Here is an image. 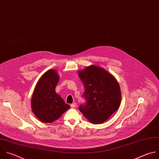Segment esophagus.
<instances>
[{
    "instance_id": "1",
    "label": "esophagus",
    "mask_w": 159,
    "mask_h": 159,
    "mask_svg": "<svg viewBox=\"0 0 159 159\" xmlns=\"http://www.w3.org/2000/svg\"><path fill=\"white\" fill-rule=\"evenodd\" d=\"M76 106V103L74 102V103H72L71 105H70V107H72V108H74V107H75Z\"/></svg>"
}]
</instances>
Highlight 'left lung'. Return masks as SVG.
I'll use <instances>...</instances> for the list:
<instances>
[{
    "label": "left lung",
    "mask_w": 159,
    "mask_h": 159,
    "mask_svg": "<svg viewBox=\"0 0 159 159\" xmlns=\"http://www.w3.org/2000/svg\"><path fill=\"white\" fill-rule=\"evenodd\" d=\"M85 91L87 103L79 111L92 124L106 121L119 108L121 102L120 85L115 77L100 67L91 65L78 72Z\"/></svg>",
    "instance_id": "left-lung-1"
}]
</instances>
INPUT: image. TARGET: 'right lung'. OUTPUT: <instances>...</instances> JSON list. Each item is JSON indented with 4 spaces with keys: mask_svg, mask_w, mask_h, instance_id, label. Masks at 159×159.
<instances>
[{
    "mask_svg": "<svg viewBox=\"0 0 159 159\" xmlns=\"http://www.w3.org/2000/svg\"><path fill=\"white\" fill-rule=\"evenodd\" d=\"M59 81L58 72L50 69L41 76L35 85L31 99V108L42 122H54L70 107L56 92Z\"/></svg>",
    "mask_w": 159,
    "mask_h": 159,
    "instance_id": "obj_1",
    "label": "right lung"
}]
</instances>
